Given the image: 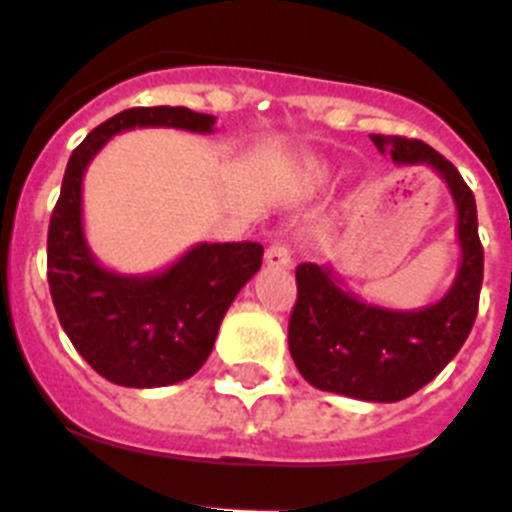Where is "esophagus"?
I'll return each instance as SVG.
<instances>
[{
    "label": "esophagus",
    "mask_w": 512,
    "mask_h": 512,
    "mask_svg": "<svg viewBox=\"0 0 512 512\" xmlns=\"http://www.w3.org/2000/svg\"><path fill=\"white\" fill-rule=\"evenodd\" d=\"M266 264L269 266H289L292 264V251L284 241H274L266 248Z\"/></svg>",
    "instance_id": "34e87169"
}]
</instances>
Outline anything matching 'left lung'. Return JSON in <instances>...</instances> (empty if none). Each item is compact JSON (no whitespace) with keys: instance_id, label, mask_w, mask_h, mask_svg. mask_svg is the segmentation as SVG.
<instances>
[{"instance_id":"8db88e82","label":"left lung","mask_w":512,"mask_h":512,"mask_svg":"<svg viewBox=\"0 0 512 512\" xmlns=\"http://www.w3.org/2000/svg\"><path fill=\"white\" fill-rule=\"evenodd\" d=\"M374 146L402 166H428L456 205L461 264L438 302L420 310L369 305L348 292L330 264L297 266V302L289 315V354L302 377L323 392L366 402H397L418 392L467 341L479 307L485 251L474 194L456 166L400 135H372Z\"/></svg>"}]
</instances>
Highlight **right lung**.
Instances as JSON below:
<instances>
[{
  "instance_id": "obj_1",
  "label": "right lung",
  "mask_w": 512,
  "mask_h": 512,
  "mask_svg": "<svg viewBox=\"0 0 512 512\" xmlns=\"http://www.w3.org/2000/svg\"><path fill=\"white\" fill-rule=\"evenodd\" d=\"M215 117L187 107H133L74 148L48 225V284L81 359L120 387H166L202 369L230 302L261 269V243H197L158 274H117L84 238L81 182L112 135L133 128L212 133Z\"/></svg>"
}]
</instances>
